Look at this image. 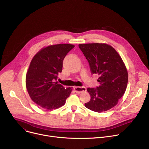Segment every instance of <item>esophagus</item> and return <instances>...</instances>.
Returning a JSON list of instances; mask_svg holds the SVG:
<instances>
[{
	"instance_id": "obj_1",
	"label": "esophagus",
	"mask_w": 149,
	"mask_h": 149,
	"mask_svg": "<svg viewBox=\"0 0 149 149\" xmlns=\"http://www.w3.org/2000/svg\"><path fill=\"white\" fill-rule=\"evenodd\" d=\"M74 91L77 93H81L82 92L86 91V88L85 87H79V86H75L74 88Z\"/></svg>"
}]
</instances>
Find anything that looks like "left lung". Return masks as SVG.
<instances>
[{
  "label": "left lung",
  "mask_w": 149,
  "mask_h": 149,
  "mask_svg": "<svg viewBox=\"0 0 149 149\" xmlns=\"http://www.w3.org/2000/svg\"><path fill=\"white\" fill-rule=\"evenodd\" d=\"M88 60L92 74H98L100 86L88 88L91 100L85 103L90 110L102 112L115 106L126 90L128 72L119 54L106 43L79 44Z\"/></svg>",
  "instance_id": "obj_1"
}]
</instances>
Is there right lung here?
Here are the masks:
<instances>
[{
	"label": "right lung",
	"mask_w": 149,
	"mask_h": 149,
	"mask_svg": "<svg viewBox=\"0 0 149 149\" xmlns=\"http://www.w3.org/2000/svg\"><path fill=\"white\" fill-rule=\"evenodd\" d=\"M75 46L57 44L46 46L31 60L26 75V87L34 102L47 110L63 106L72 88H65L57 81L62 71L63 61Z\"/></svg>",
	"instance_id": "right-lung-1"
}]
</instances>
